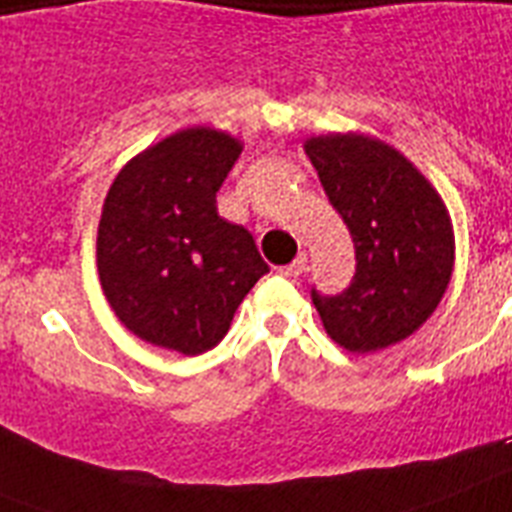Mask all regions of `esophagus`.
Returning <instances> with one entry per match:
<instances>
[{
    "mask_svg": "<svg viewBox=\"0 0 512 512\" xmlns=\"http://www.w3.org/2000/svg\"><path fill=\"white\" fill-rule=\"evenodd\" d=\"M305 268H307V255H299L294 263L284 265V268H278V273L286 278H299L302 273H305Z\"/></svg>",
    "mask_w": 512,
    "mask_h": 512,
    "instance_id": "1",
    "label": "esophagus"
}]
</instances>
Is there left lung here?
Returning <instances> with one entry per match:
<instances>
[{
    "label": "left lung",
    "instance_id": "left-lung-1",
    "mask_svg": "<svg viewBox=\"0 0 512 512\" xmlns=\"http://www.w3.org/2000/svg\"><path fill=\"white\" fill-rule=\"evenodd\" d=\"M305 152L355 244L350 286L339 294L310 289L328 336L350 352L402 342L450 284L455 242L442 199L384 141L321 136Z\"/></svg>",
    "mask_w": 512,
    "mask_h": 512
}]
</instances>
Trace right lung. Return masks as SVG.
<instances>
[{"mask_svg": "<svg viewBox=\"0 0 512 512\" xmlns=\"http://www.w3.org/2000/svg\"><path fill=\"white\" fill-rule=\"evenodd\" d=\"M242 144L186 128L120 170L97 236L99 281L120 323L144 342L202 355L268 273L244 226L218 215L215 194Z\"/></svg>", "mask_w": 512, "mask_h": 512, "instance_id": "obj_1", "label": "right lung"}]
</instances>
